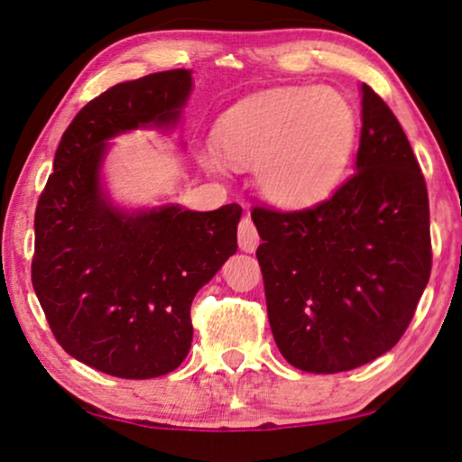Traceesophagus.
<instances>
[{
    "label": "esophagus",
    "instance_id": "obj_1",
    "mask_svg": "<svg viewBox=\"0 0 462 462\" xmlns=\"http://www.w3.org/2000/svg\"><path fill=\"white\" fill-rule=\"evenodd\" d=\"M237 237H239V248L244 252H254L258 248V244H261V237H258V231L250 217H244L239 220Z\"/></svg>",
    "mask_w": 462,
    "mask_h": 462
}]
</instances>
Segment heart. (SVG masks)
I'll return each instance as SVG.
<instances>
[{
	"mask_svg": "<svg viewBox=\"0 0 462 462\" xmlns=\"http://www.w3.org/2000/svg\"><path fill=\"white\" fill-rule=\"evenodd\" d=\"M357 113L334 88H277L229 113L214 134L233 168H254L258 191L271 204L299 210L326 199L349 168ZM217 168L214 151L201 153Z\"/></svg>",
	"mask_w": 462,
	"mask_h": 462,
	"instance_id": "heart-1",
	"label": "heart"
}]
</instances>
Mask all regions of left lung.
I'll use <instances>...</instances> for the list:
<instances>
[{"instance_id":"left-lung-1","label":"left lung","mask_w":462,"mask_h":462,"mask_svg":"<svg viewBox=\"0 0 462 462\" xmlns=\"http://www.w3.org/2000/svg\"><path fill=\"white\" fill-rule=\"evenodd\" d=\"M356 170L313 208L252 210L277 349L315 374L393 349L431 275L425 176L393 111L365 84Z\"/></svg>"}]
</instances>
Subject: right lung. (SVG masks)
Segmentation results:
<instances>
[{"label": "right lung", "instance_id": "add662e5", "mask_svg": "<svg viewBox=\"0 0 462 462\" xmlns=\"http://www.w3.org/2000/svg\"><path fill=\"white\" fill-rule=\"evenodd\" d=\"M191 86V71L172 69L90 100L62 134L37 201L33 290L62 349L105 374L179 368L191 349L193 296L237 250L242 206L125 212L100 187L106 141L174 125Z\"/></svg>", "mask_w": 462, "mask_h": 462}]
</instances>
